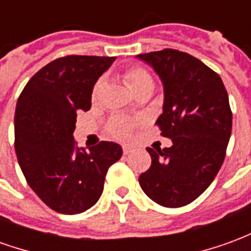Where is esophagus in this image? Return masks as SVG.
I'll list each match as a JSON object with an SVG mask.
<instances>
[{"instance_id":"esophagus-1","label":"esophagus","mask_w":251,"mask_h":251,"mask_svg":"<svg viewBox=\"0 0 251 251\" xmlns=\"http://www.w3.org/2000/svg\"><path fill=\"white\" fill-rule=\"evenodd\" d=\"M122 152H124V154H129V153L133 152V149L130 147H124L122 148Z\"/></svg>"}]
</instances>
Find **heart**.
<instances>
[{
    "instance_id": "1",
    "label": "heart",
    "mask_w": 251,
    "mask_h": 251,
    "mask_svg": "<svg viewBox=\"0 0 251 251\" xmlns=\"http://www.w3.org/2000/svg\"><path fill=\"white\" fill-rule=\"evenodd\" d=\"M124 77H125L127 84L130 86L131 90L134 91V94L141 93L145 90H153V87H154V80H153L151 72L140 66L127 67L124 71ZM102 87H103V82L97 80L93 86V90H91V99L93 100H97L99 98ZM137 125H138V120H131V118L122 117V115H117L114 118H111L107 124V133L110 134V137H113L115 140L126 141L130 138L133 129Z\"/></svg>"
}]
</instances>
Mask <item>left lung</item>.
<instances>
[{"label": "left lung", "mask_w": 251, "mask_h": 251, "mask_svg": "<svg viewBox=\"0 0 251 251\" xmlns=\"http://www.w3.org/2000/svg\"><path fill=\"white\" fill-rule=\"evenodd\" d=\"M164 84V111L156 121L172 147L148 148L152 165L140 175L142 191L163 207H183L208 188L219 172L232 126L221 76L187 52L141 53Z\"/></svg>", "instance_id": "8db88e82"}]
</instances>
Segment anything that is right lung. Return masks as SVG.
Segmentation results:
<instances>
[{
  "mask_svg": "<svg viewBox=\"0 0 251 251\" xmlns=\"http://www.w3.org/2000/svg\"><path fill=\"white\" fill-rule=\"evenodd\" d=\"M115 57L68 55L48 63L20 94L14 149L26 183L60 214L93 207L103 192L107 169L122 156L118 144L100 141L86 152L72 133L77 111L91 107V90Z\"/></svg>",
  "mask_w": 251,
  "mask_h": 251,
  "instance_id": "obj_1",
  "label": "right lung"
}]
</instances>
